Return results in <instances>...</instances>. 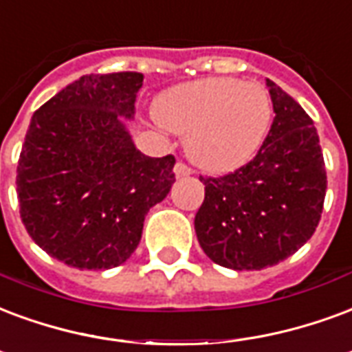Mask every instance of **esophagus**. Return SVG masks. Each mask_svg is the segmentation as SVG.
<instances>
[{
    "instance_id": "1",
    "label": "esophagus",
    "mask_w": 352,
    "mask_h": 352,
    "mask_svg": "<svg viewBox=\"0 0 352 352\" xmlns=\"http://www.w3.org/2000/svg\"><path fill=\"white\" fill-rule=\"evenodd\" d=\"M173 171H175L177 179H183V177L192 175V169H190L184 162H177L175 168H173Z\"/></svg>"
}]
</instances>
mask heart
<instances>
[{"instance_id":"obj_1","label":"heart","mask_w":352,"mask_h":352,"mask_svg":"<svg viewBox=\"0 0 352 352\" xmlns=\"http://www.w3.org/2000/svg\"><path fill=\"white\" fill-rule=\"evenodd\" d=\"M274 106L261 83L205 78L171 89L156 106V119L179 136L186 153L207 171L223 173L248 164L270 132Z\"/></svg>"}]
</instances>
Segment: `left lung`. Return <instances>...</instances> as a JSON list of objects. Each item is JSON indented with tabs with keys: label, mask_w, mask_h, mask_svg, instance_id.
Segmentation results:
<instances>
[{
	"label": "left lung",
	"mask_w": 352,
	"mask_h": 352,
	"mask_svg": "<svg viewBox=\"0 0 352 352\" xmlns=\"http://www.w3.org/2000/svg\"><path fill=\"white\" fill-rule=\"evenodd\" d=\"M274 121L246 166L222 177H199L205 199L196 235L220 267L261 270L278 265L314 235L327 194V171L311 117L267 80Z\"/></svg>",
	"instance_id": "left-lung-1"
}]
</instances>
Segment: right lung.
Instances as JSON below:
<instances>
[{
	"instance_id": "1",
	"label": "right lung",
	"mask_w": 352,
	"mask_h": 352,
	"mask_svg": "<svg viewBox=\"0 0 352 352\" xmlns=\"http://www.w3.org/2000/svg\"><path fill=\"white\" fill-rule=\"evenodd\" d=\"M140 72L87 74L43 104L16 169L20 216L38 246L74 269L123 265L140 244L151 207L175 183V158L136 149Z\"/></svg>"
}]
</instances>
